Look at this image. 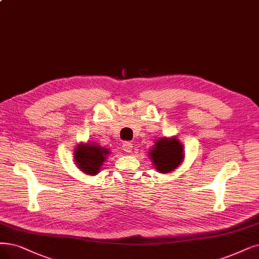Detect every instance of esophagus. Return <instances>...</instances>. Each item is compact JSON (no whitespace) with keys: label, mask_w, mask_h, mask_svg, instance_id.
<instances>
[{"label":"esophagus","mask_w":259,"mask_h":259,"mask_svg":"<svg viewBox=\"0 0 259 259\" xmlns=\"http://www.w3.org/2000/svg\"><path fill=\"white\" fill-rule=\"evenodd\" d=\"M122 149H123L124 151H125L126 153H130V152H132L133 144H132L131 142H127V141L123 142V144H122Z\"/></svg>","instance_id":"1"}]
</instances>
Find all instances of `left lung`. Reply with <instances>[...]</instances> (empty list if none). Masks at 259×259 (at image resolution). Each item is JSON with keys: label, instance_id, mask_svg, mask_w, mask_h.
Returning a JSON list of instances; mask_svg holds the SVG:
<instances>
[{"label": "left lung", "instance_id": "left-lung-1", "mask_svg": "<svg viewBox=\"0 0 259 259\" xmlns=\"http://www.w3.org/2000/svg\"><path fill=\"white\" fill-rule=\"evenodd\" d=\"M149 156L160 173H168L180 167L184 160V148L175 137L160 138L150 150Z\"/></svg>", "mask_w": 259, "mask_h": 259}]
</instances>
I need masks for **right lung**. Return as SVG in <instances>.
Instances as JSON below:
<instances>
[{"label":"right lung","instance_id":"1","mask_svg":"<svg viewBox=\"0 0 259 259\" xmlns=\"http://www.w3.org/2000/svg\"><path fill=\"white\" fill-rule=\"evenodd\" d=\"M109 150L96 143H80L74 151V159L77 168L88 175H96L100 172L101 165L105 161Z\"/></svg>","mask_w":259,"mask_h":259}]
</instances>
